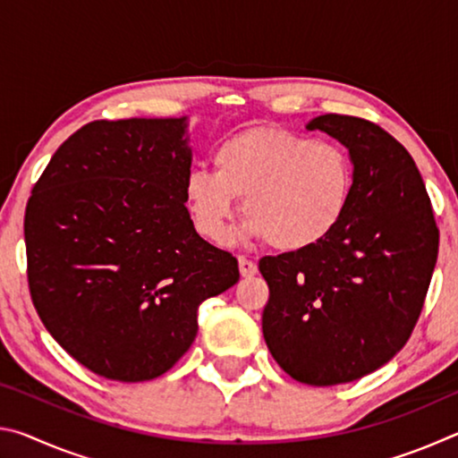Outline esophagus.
I'll return each instance as SVG.
<instances>
[{
  "label": "esophagus",
  "mask_w": 458,
  "mask_h": 458,
  "mask_svg": "<svg viewBox=\"0 0 458 458\" xmlns=\"http://www.w3.org/2000/svg\"><path fill=\"white\" fill-rule=\"evenodd\" d=\"M238 267H240V275H242V276H254L259 273L257 262L246 259V257H238Z\"/></svg>",
  "instance_id": "obj_1"
}]
</instances>
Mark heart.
<instances>
[{"instance_id":"1","label":"heart","mask_w":458,"mask_h":458,"mask_svg":"<svg viewBox=\"0 0 458 458\" xmlns=\"http://www.w3.org/2000/svg\"><path fill=\"white\" fill-rule=\"evenodd\" d=\"M214 174L196 169L185 206L201 236L222 240L244 198L246 234L281 252L321 244L344 222L353 191V164L335 143L276 127H250L224 139Z\"/></svg>"}]
</instances>
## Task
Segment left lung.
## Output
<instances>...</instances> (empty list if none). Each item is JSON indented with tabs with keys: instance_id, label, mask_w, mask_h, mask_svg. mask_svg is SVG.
<instances>
[{
	"instance_id": "1",
	"label": "left lung",
	"mask_w": 458,
	"mask_h": 458,
	"mask_svg": "<svg viewBox=\"0 0 458 458\" xmlns=\"http://www.w3.org/2000/svg\"><path fill=\"white\" fill-rule=\"evenodd\" d=\"M350 149L353 191L339 228L303 252L259 262L268 284L262 333L301 384L371 374L406 345L438 257V228L412 155L379 125L321 114L307 125Z\"/></svg>"
}]
</instances>
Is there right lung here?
<instances>
[{
    "instance_id": "right-lung-1",
    "label": "right lung",
    "mask_w": 458,
    "mask_h": 458,
    "mask_svg": "<svg viewBox=\"0 0 458 458\" xmlns=\"http://www.w3.org/2000/svg\"><path fill=\"white\" fill-rule=\"evenodd\" d=\"M183 119L92 121L52 155L28 199L30 297L92 374L145 382L198 333V307L238 283V260L185 208Z\"/></svg>"
}]
</instances>
